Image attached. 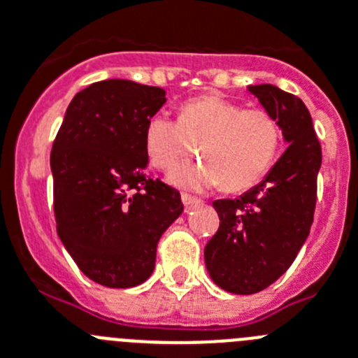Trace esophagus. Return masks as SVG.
Returning a JSON list of instances; mask_svg holds the SVG:
<instances>
[{"label": "esophagus", "instance_id": "esophagus-1", "mask_svg": "<svg viewBox=\"0 0 358 358\" xmlns=\"http://www.w3.org/2000/svg\"><path fill=\"white\" fill-rule=\"evenodd\" d=\"M182 203H183V207H185V210L189 212L191 210V208H194V207H198L199 203V199L198 198H194V196H189V194H182Z\"/></svg>", "mask_w": 358, "mask_h": 358}]
</instances>
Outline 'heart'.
<instances>
[{
	"label": "heart",
	"mask_w": 358,
	"mask_h": 358,
	"mask_svg": "<svg viewBox=\"0 0 358 358\" xmlns=\"http://www.w3.org/2000/svg\"><path fill=\"white\" fill-rule=\"evenodd\" d=\"M282 130L275 115L246 108L219 94L199 96L180 108L178 121L157 114L146 123L144 150L150 164L169 171L198 149L201 161L184 164L167 176L183 191H205L223 183L237 192L266 176L278 155Z\"/></svg>",
	"instance_id": "obj_1"
}]
</instances>
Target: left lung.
<instances>
[{
  "label": "left lung",
  "instance_id": "obj_1",
  "mask_svg": "<svg viewBox=\"0 0 358 358\" xmlns=\"http://www.w3.org/2000/svg\"><path fill=\"white\" fill-rule=\"evenodd\" d=\"M278 121L289 144L262 182L235 199L214 201L219 228L205 246L217 287L255 294L287 271L314 221L321 146L305 103L271 83L248 85Z\"/></svg>",
  "mask_w": 358,
  "mask_h": 358
}]
</instances>
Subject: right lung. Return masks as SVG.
<instances>
[{"label":"right lung","instance_id":"obj_1","mask_svg":"<svg viewBox=\"0 0 358 358\" xmlns=\"http://www.w3.org/2000/svg\"><path fill=\"white\" fill-rule=\"evenodd\" d=\"M160 87L103 80L75 94L51 150L57 231L80 271L112 289L155 269L157 244L183 212L180 192L146 176V123Z\"/></svg>","mask_w":358,"mask_h":358}]
</instances>
